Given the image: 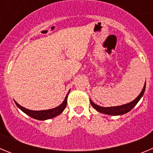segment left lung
<instances>
[{
    "label": "left lung",
    "instance_id": "left-lung-1",
    "mask_svg": "<svg viewBox=\"0 0 153 153\" xmlns=\"http://www.w3.org/2000/svg\"><path fill=\"white\" fill-rule=\"evenodd\" d=\"M145 90L146 83L145 85H144V87H143V90H142V92L140 93V94L134 100L132 101L131 102H129V103L125 104V105H122V106H113V107H102V106H98V105H96L95 103H93L91 100H90V103H91L92 106H93L94 109H97V111L100 112V113H105V114L107 115H114V116L125 114V113L130 111L131 109L137 104V102L140 101L141 97H143V93L145 92Z\"/></svg>",
    "mask_w": 153,
    "mask_h": 153
}]
</instances>
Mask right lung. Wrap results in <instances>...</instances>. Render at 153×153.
Wrapping results in <instances>:
<instances>
[{"mask_svg":"<svg viewBox=\"0 0 153 153\" xmlns=\"http://www.w3.org/2000/svg\"><path fill=\"white\" fill-rule=\"evenodd\" d=\"M70 93V91L67 93V97H65V100H63V103L61 105H60L57 107L54 108V109H47V110H40V111H34V110H30V109H26V108L23 107L21 105H19L17 102H15L16 105L17 106V107H19L20 109L22 110L24 113H26L27 115L30 116V117L33 119H36V120H48V119L53 118V117H56L58 115H60L62 112L64 110V109L67 106V99L68 97V94Z\"/></svg>","mask_w":153,"mask_h":153,"instance_id":"1","label":"right lung"}]
</instances>
